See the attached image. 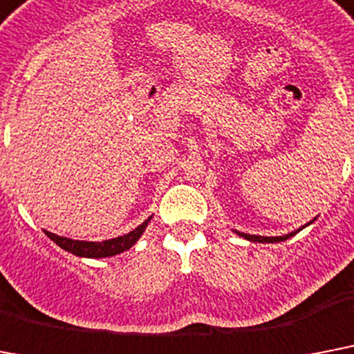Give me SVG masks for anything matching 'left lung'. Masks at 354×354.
I'll return each mask as SVG.
<instances>
[{"label": "left lung", "instance_id": "1", "mask_svg": "<svg viewBox=\"0 0 354 354\" xmlns=\"http://www.w3.org/2000/svg\"><path fill=\"white\" fill-rule=\"evenodd\" d=\"M311 223H313V220L309 223H306V225H311ZM306 225H304V227H306ZM304 227H301V229H304ZM298 231H300V229H298ZM298 231L289 232V234H283V236H257V234H245V232H238V231H234V232H236L238 236H242V238H245V240H249V242L278 243V242H283V240H289V238L295 236V234H297Z\"/></svg>", "mask_w": 354, "mask_h": 354}]
</instances>
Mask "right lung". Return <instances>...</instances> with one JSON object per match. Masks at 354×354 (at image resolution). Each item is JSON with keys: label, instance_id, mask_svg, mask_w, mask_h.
Returning a JSON list of instances; mask_svg holds the SVG:
<instances>
[{"label": "right lung", "instance_id": "1", "mask_svg": "<svg viewBox=\"0 0 354 354\" xmlns=\"http://www.w3.org/2000/svg\"><path fill=\"white\" fill-rule=\"evenodd\" d=\"M151 222V218L145 220L142 225H138L134 231L123 234V236L111 238V240H105V242H83V240H73V238L57 236L54 232L45 231L50 240H53L56 245H59L65 251L73 252L76 257L82 258H109L114 257V254H120V252L131 249L134 243L140 240V236L143 234V231L147 229V223Z\"/></svg>", "mask_w": 354, "mask_h": 354}]
</instances>
